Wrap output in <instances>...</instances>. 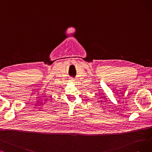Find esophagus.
<instances>
[{
	"label": "esophagus",
	"mask_w": 152,
	"mask_h": 152,
	"mask_svg": "<svg viewBox=\"0 0 152 152\" xmlns=\"http://www.w3.org/2000/svg\"><path fill=\"white\" fill-rule=\"evenodd\" d=\"M70 82H75V80H74L73 78H71L70 79Z\"/></svg>",
	"instance_id": "1"
}]
</instances>
